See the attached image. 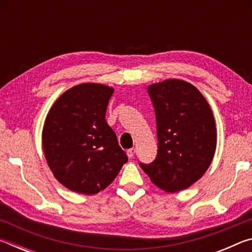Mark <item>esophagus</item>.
Wrapping results in <instances>:
<instances>
[{
	"mask_svg": "<svg viewBox=\"0 0 252 252\" xmlns=\"http://www.w3.org/2000/svg\"><path fill=\"white\" fill-rule=\"evenodd\" d=\"M134 153H135V149H134V148L129 149V150L126 151V155H127V157H129V158H133Z\"/></svg>",
	"mask_w": 252,
	"mask_h": 252,
	"instance_id": "obj_1",
	"label": "esophagus"
}]
</instances>
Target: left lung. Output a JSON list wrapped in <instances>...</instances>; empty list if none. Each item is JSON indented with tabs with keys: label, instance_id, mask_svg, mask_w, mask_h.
<instances>
[{
	"label": "left lung",
	"instance_id": "obj_1",
	"mask_svg": "<svg viewBox=\"0 0 252 252\" xmlns=\"http://www.w3.org/2000/svg\"><path fill=\"white\" fill-rule=\"evenodd\" d=\"M156 112L158 153L140 163L153 185L167 192L188 189L207 171L217 147V129L208 101L183 80L148 87Z\"/></svg>",
	"mask_w": 252,
	"mask_h": 252
}]
</instances>
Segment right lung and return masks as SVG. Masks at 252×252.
Masks as SVG:
<instances>
[{
  "label": "right lung",
  "mask_w": 252,
  "mask_h": 252,
  "mask_svg": "<svg viewBox=\"0 0 252 252\" xmlns=\"http://www.w3.org/2000/svg\"><path fill=\"white\" fill-rule=\"evenodd\" d=\"M113 88L82 83L54 102L46 116L42 144L55 179L78 193L95 194L112 182L127 161L105 121Z\"/></svg>",
  "instance_id": "obj_1"
}]
</instances>
